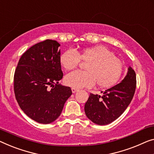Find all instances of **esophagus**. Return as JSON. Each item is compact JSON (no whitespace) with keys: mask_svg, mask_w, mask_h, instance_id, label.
I'll use <instances>...</instances> for the list:
<instances>
[{"mask_svg":"<svg viewBox=\"0 0 154 154\" xmlns=\"http://www.w3.org/2000/svg\"><path fill=\"white\" fill-rule=\"evenodd\" d=\"M71 90H72V92L73 93H76L77 91H78V89L77 88H71Z\"/></svg>","mask_w":154,"mask_h":154,"instance_id":"obj_1","label":"esophagus"}]
</instances>
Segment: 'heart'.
Wrapping results in <instances>:
<instances>
[{"instance_id": "obj_1", "label": "heart", "mask_w": 154, "mask_h": 154, "mask_svg": "<svg viewBox=\"0 0 154 154\" xmlns=\"http://www.w3.org/2000/svg\"><path fill=\"white\" fill-rule=\"evenodd\" d=\"M80 60L88 62L86 71L75 70L65 76L64 82L75 88L91 87L97 82L100 87H110L116 84L123 72L122 61L114 53L103 45L85 48L81 52L68 50L61 54L60 63L66 70L79 65Z\"/></svg>"}]
</instances>
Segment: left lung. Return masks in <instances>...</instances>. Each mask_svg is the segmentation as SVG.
I'll return each mask as SVG.
<instances>
[{
	"label": "left lung",
	"mask_w": 154,
	"mask_h": 154,
	"mask_svg": "<svg viewBox=\"0 0 154 154\" xmlns=\"http://www.w3.org/2000/svg\"><path fill=\"white\" fill-rule=\"evenodd\" d=\"M136 88V72L129 67L122 81L106 89L102 96L90 94L84 106L87 118L99 125L111 123L127 109L134 97Z\"/></svg>",
	"instance_id": "obj_1"
}]
</instances>
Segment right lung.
Returning a JSON list of instances; mask_svg holds the SVG:
<instances>
[{
	"instance_id": "obj_1",
	"label": "right lung",
	"mask_w": 154,
	"mask_h": 154,
	"mask_svg": "<svg viewBox=\"0 0 154 154\" xmlns=\"http://www.w3.org/2000/svg\"><path fill=\"white\" fill-rule=\"evenodd\" d=\"M59 46L50 39L36 43L22 54L15 70L14 90L18 104L38 123L56 120L72 93L70 87L59 84L63 77Z\"/></svg>"
}]
</instances>
